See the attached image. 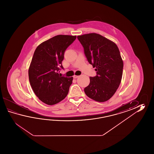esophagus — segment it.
I'll return each instance as SVG.
<instances>
[{
    "label": "esophagus",
    "mask_w": 154,
    "mask_h": 154,
    "mask_svg": "<svg viewBox=\"0 0 154 154\" xmlns=\"http://www.w3.org/2000/svg\"><path fill=\"white\" fill-rule=\"evenodd\" d=\"M79 76L76 75H74L73 76V78H74V79L78 78Z\"/></svg>",
    "instance_id": "1"
}]
</instances>
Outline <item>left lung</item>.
I'll return each mask as SVG.
<instances>
[{
	"instance_id": "obj_1",
	"label": "left lung",
	"mask_w": 154,
	"mask_h": 154,
	"mask_svg": "<svg viewBox=\"0 0 154 154\" xmlns=\"http://www.w3.org/2000/svg\"><path fill=\"white\" fill-rule=\"evenodd\" d=\"M88 62L97 75L90 77L85 94L96 101H108L121 82L123 62L117 45L100 34L90 33L78 36Z\"/></svg>"
}]
</instances>
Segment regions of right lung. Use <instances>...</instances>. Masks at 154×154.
<instances>
[{"label": "right lung", "instance_id": "add662e5", "mask_svg": "<svg viewBox=\"0 0 154 154\" xmlns=\"http://www.w3.org/2000/svg\"><path fill=\"white\" fill-rule=\"evenodd\" d=\"M76 36L59 35L37 46L29 68L30 85L35 95L43 103L56 105L66 98L73 78L62 76L59 68L66 49Z\"/></svg>", "mask_w": 154, "mask_h": 154}]
</instances>
